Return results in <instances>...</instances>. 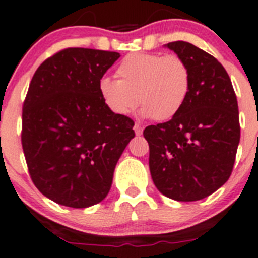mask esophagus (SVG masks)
<instances>
[{"mask_svg":"<svg viewBox=\"0 0 258 258\" xmlns=\"http://www.w3.org/2000/svg\"><path fill=\"white\" fill-rule=\"evenodd\" d=\"M134 130H135V134H136L137 136H140V135L143 134V131H144V127L141 126V124H139V123H135Z\"/></svg>","mask_w":258,"mask_h":258,"instance_id":"34e87169","label":"esophagus"}]
</instances>
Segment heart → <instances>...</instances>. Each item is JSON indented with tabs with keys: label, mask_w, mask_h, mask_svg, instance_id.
Listing matches in <instances>:
<instances>
[{
	"label": "heart",
	"mask_w": 258,
	"mask_h": 258,
	"mask_svg": "<svg viewBox=\"0 0 258 258\" xmlns=\"http://www.w3.org/2000/svg\"><path fill=\"white\" fill-rule=\"evenodd\" d=\"M118 80L102 78L99 94L108 109L127 115L139 104L145 117L167 121L179 112L188 99L192 76L187 62L177 54L131 53L117 70Z\"/></svg>",
	"instance_id": "1"
}]
</instances>
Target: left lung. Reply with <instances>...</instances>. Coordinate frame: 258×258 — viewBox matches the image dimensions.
Masks as SVG:
<instances>
[{
    "mask_svg": "<svg viewBox=\"0 0 258 258\" xmlns=\"http://www.w3.org/2000/svg\"><path fill=\"white\" fill-rule=\"evenodd\" d=\"M167 47L191 70L183 108L168 122L144 130L156 188L177 201H197L220 188L232 174L240 139L238 102L223 64L188 42Z\"/></svg>",
    "mask_w": 258,
    "mask_h": 258,
    "instance_id": "obj_1",
    "label": "left lung"
}]
</instances>
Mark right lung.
I'll return each mask as SVG.
<instances>
[{"mask_svg":"<svg viewBox=\"0 0 258 258\" xmlns=\"http://www.w3.org/2000/svg\"><path fill=\"white\" fill-rule=\"evenodd\" d=\"M118 58L117 52L66 48L48 57L30 81L21 145L33 183L59 205L83 209L104 200L135 136V122L110 112L98 89Z\"/></svg>","mask_w":258,"mask_h":258,"instance_id":"obj_1","label":"right lung"}]
</instances>
